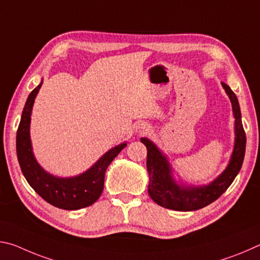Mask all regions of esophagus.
<instances>
[{
    "instance_id": "obj_1",
    "label": "esophagus",
    "mask_w": 260,
    "mask_h": 260,
    "mask_svg": "<svg viewBox=\"0 0 260 260\" xmlns=\"http://www.w3.org/2000/svg\"><path fill=\"white\" fill-rule=\"evenodd\" d=\"M144 131H147V127L146 126H143V125L139 126V133H142V132H144Z\"/></svg>"
}]
</instances>
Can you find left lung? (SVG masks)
Masks as SVG:
<instances>
[{
	"instance_id": "left-lung-1",
	"label": "left lung",
	"mask_w": 260,
	"mask_h": 260,
	"mask_svg": "<svg viewBox=\"0 0 260 260\" xmlns=\"http://www.w3.org/2000/svg\"><path fill=\"white\" fill-rule=\"evenodd\" d=\"M221 85L232 102L233 113L235 118V144L230 164L226 170L208 186H180L173 180L170 162L159 151V149L150 140L146 138L141 139V142L147 147L148 150V192L151 200L162 208L175 211H195L204 208L218 200L227 190V188L231 186L240 172L243 164L246 143L245 132L241 119V110L234 91L225 82H221Z\"/></svg>"
}]
</instances>
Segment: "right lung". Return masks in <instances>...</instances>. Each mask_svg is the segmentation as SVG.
I'll use <instances>...</instances> for the list:
<instances>
[{
  "instance_id": "right-lung-1",
  "label": "right lung",
  "mask_w": 260,
  "mask_h": 260,
  "mask_svg": "<svg viewBox=\"0 0 260 260\" xmlns=\"http://www.w3.org/2000/svg\"><path fill=\"white\" fill-rule=\"evenodd\" d=\"M42 82L28 95L17 131V157L25 179L35 192L48 203L63 210H79L94 204L104 187V175L108 166L127 143H121L105 152L85 173L73 178H57L47 173L38 164L29 139L30 113Z\"/></svg>"
}]
</instances>
